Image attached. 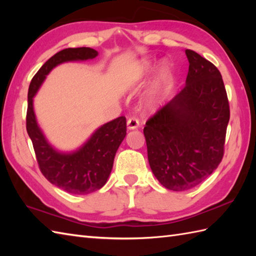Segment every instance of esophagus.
Wrapping results in <instances>:
<instances>
[{
  "mask_svg": "<svg viewBox=\"0 0 256 256\" xmlns=\"http://www.w3.org/2000/svg\"><path fill=\"white\" fill-rule=\"evenodd\" d=\"M140 126V121L136 118H130L128 120V130H135Z\"/></svg>",
  "mask_w": 256,
  "mask_h": 256,
  "instance_id": "34e87169",
  "label": "esophagus"
}]
</instances>
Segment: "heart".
Returning <instances> with one entry per match:
<instances>
[{"instance_id": "b5f03b06", "label": "heart", "mask_w": 256, "mask_h": 256, "mask_svg": "<svg viewBox=\"0 0 256 256\" xmlns=\"http://www.w3.org/2000/svg\"><path fill=\"white\" fill-rule=\"evenodd\" d=\"M154 67V64L150 62V60H143L142 62H140L136 70H135V72L133 74V78H132V84H138L140 80H142L146 74H148L152 69H153ZM168 72V67L167 66H164L162 67V69L160 70V78H164L165 76L167 74ZM156 96H157V90L155 89L153 92H152V94L150 96V99L148 100V106L150 108H152L153 106H155L156 103Z\"/></svg>"}]
</instances>
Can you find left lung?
<instances>
[{
  "mask_svg": "<svg viewBox=\"0 0 256 256\" xmlns=\"http://www.w3.org/2000/svg\"><path fill=\"white\" fill-rule=\"evenodd\" d=\"M186 86L144 128L150 170L162 186L184 192L210 176L224 157L230 108L214 64L186 50Z\"/></svg>",
  "mask_w": 256,
  "mask_h": 256,
  "instance_id": "1",
  "label": "left lung"
}]
</instances>
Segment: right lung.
<instances>
[{"label": "right lung", "mask_w": 256, "mask_h": 256, "mask_svg": "<svg viewBox=\"0 0 256 256\" xmlns=\"http://www.w3.org/2000/svg\"><path fill=\"white\" fill-rule=\"evenodd\" d=\"M98 52L89 47L66 48L42 64L28 88L26 130L32 140L38 166L52 184L72 194H86L102 188L110 176L114 156L126 135V118L120 116L101 125L86 142L74 152H60L48 142L37 123L34 98L47 74L58 64L94 59Z\"/></svg>", "instance_id": "add662e5"}]
</instances>
